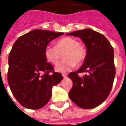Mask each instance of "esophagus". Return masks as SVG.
<instances>
[{"instance_id": "1", "label": "esophagus", "mask_w": 126, "mask_h": 126, "mask_svg": "<svg viewBox=\"0 0 126 126\" xmlns=\"http://www.w3.org/2000/svg\"><path fill=\"white\" fill-rule=\"evenodd\" d=\"M62 75H63V78H66V77H67V74H63Z\"/></svg>"}]
</instances>
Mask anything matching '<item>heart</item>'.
Masks as SVG:
<instances>
[{
    "instance_id": "1",
    "label": "heart",
    "mask_w": 126,
    "mask_h": 126,
    "mask_svg": "<svg viewBox=\"0 0 126 126\" xmlns=\"http://www.w3.org/2000/svg\"><path fill=\"white\" fill-rule=\"evenodd\" d=\"M65 59L58 63L55 67L57 72L64 73L74 69L76 63L79 65L84 61L86 50L80 45L79 42L71 37H64L59 40L56 46L48 45L44 50V56L48 61L52 64H57L64 52Z\"/></svg>"
}]
</instances>
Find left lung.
<instances>
[{
    "label": "left lung",
    "mask_w": 126,
    "mask_h": 126,
    "mask_svg": "<svg viewBox=\"0 0 126 126\" xmlns=\"http://www.w3.org/2000/svg\"><path fill=\"white\" fill-rule=\"evenodd\" d=\"M79 37L87 48L82 67L68 77L73 82L69 96L82 109H93L103 103L111 92L115 76L113 47L103 34L91 29L67 33ZM87 73L79 77V73Z\"/></svg>",
    "instance_id": "left-lung-1"
}]
</instances>
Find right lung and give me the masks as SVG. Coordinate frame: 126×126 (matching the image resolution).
Segmentation results:
<instances>
[{"mask_svg":"<svg viewBox=\"0 0 126 126\" xmlns=\"http://www.w3.org/2000/svg\"><path fill=\"white\" fill-rule=\"evenodd\" d=\"M62 32L34 30L15 41L9 55L8 83L19 103L24 107L38 109L51 98L52 88L63 79L47 62L44 50Z\"/></svg>","mask_w":126,"mask_h":126,"instance_id":"obj_1","label":"right lung"}]
</instances>
